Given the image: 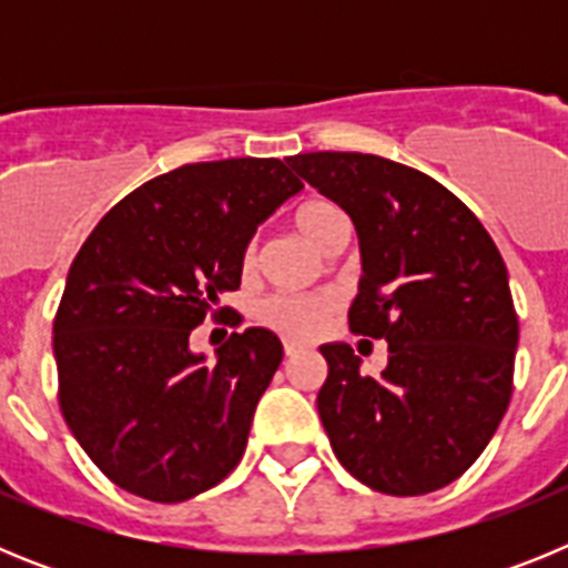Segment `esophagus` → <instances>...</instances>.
Wrapping results in <instances>:
<instances>
[{"label": "esophagus", "instance_id": "obj_1", "mask_svg": "<svg viewBox=\"0 0 568 568\" xmlns=\"http://www.w3.org/2000/svg\"><path fill=\"white\" fill-rule=\"evenodd\" d=\"M295 353H301V344H295V341H284V355H287V358H293Z\"/></svg>", "mask_w": 568, "mask_h": 568}]
</instances>
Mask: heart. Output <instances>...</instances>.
<instances>
[{"instance_id": "b5f03b06", "label": "heart", "mask_w": 568, "mask_h": 568, "mask_svg": "<svg viewBox=\"0 0 568 568\" xmlns=\"http://www.w3.org/2000/svg\"><path fill=\"white\" fill-rule=\"evenodd\" d=\"M341 210L329 202H307L298 207L293 224L310 244H318L321 233L333 219H338ZM250 253L244 255V264H250ZM335 301L329 295H273L261 304L258 318L267 327L290 335V338H313L327 324V315L333 313Z\"/></svg>"}]
</instances>
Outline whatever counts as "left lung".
Returning a JSON list of instances; mask_svg holds the SVG:
<instances>
[{
	"label": "left lung",
	"mask_w": 568,
	"mask_h": 568,
	"mask_svg": "<svg viewBox=\"0 0 568 568\" xmlns=\"http://www.w3.org/2000/svg\"><path fill=\"white\" fill-rule=\"evenodd\" d=\"M290 168L355 224L349 329L389 344L381 375L324 344L318 415L335 458L386 495L453 484L484 453L511 398L518 315L484 224L444 184L369 153H298Z\"/></svg>",
	"instance_id": "left-lung-1"
}]
</instances>
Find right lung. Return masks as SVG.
Returning a JSON list of instances; mask_svg holds the SVG:
<instances>
[{
  "instance_id": "obj_1",
  "label": "right lung",
  "mask_w": 568,
  "mask_h": 568,
  "mask_svg": "<svg viewBox=\"0 0 568 568\" xmlns=\"http://www.w3.org/2000/svg\"><path fill=\"white\" fill-rule=\"evenodd\" d=\"M301 190L278 159L184 164L124 195L70 264L53 321L59 406L124 491L179 504L239 466L284 346L247 327L207 364L190 333L239 290L258 224Z\"/></svg>"
}]
</instances>
